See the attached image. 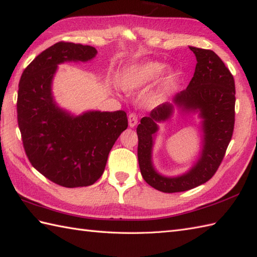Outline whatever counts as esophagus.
<instances>
[{
  "mask_svg": "<svg viewBox=\"0 0 257 257\" xmlns=\"http://www.w3.org/2000/svg\"><path fill=\"white\" fill-rule=\"evenodd\" d=\"M128 122L130 127H135L138 123V116H137L135 112H131L128 116Z\"/></svg>",
  "mask_w": 257,
  "mask_h": 257,
  "instance_id": "1",
  "label": "esophagus"
}]
</instances>
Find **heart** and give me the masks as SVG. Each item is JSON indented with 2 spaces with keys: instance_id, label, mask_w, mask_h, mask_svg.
<instances>
[{
  "instance_id": "b5f03b06",
  "label": "heart",
  "mask_w": 257,
  "mask_h": 257,
  "mask_svg": "<svg viewBox=\"0 0 257 257\" xmlns=\"http://www.w3.org/2000/svg\"><path fill=\"white\" fill-rule=\"evenodd\" d=\"M163 68L164 65L162 63L152 61L131 65L122 71L119 82L123 89L134 91L153 82L162 72Z\"/></svg>"
}]
</instances>
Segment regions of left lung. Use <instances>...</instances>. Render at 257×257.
I'll return each mask as SVG.
<instances>
[{
	"mask_svg": "<svg viewBox=\"0 0 257 257\" xmlns=\"http://www.w3.org/2000/svg\"><path fill=\"white\" fill-rule=\"evenodd\" d=\"M197 59L193 79L186 89L174 97V103L186 110H199L204 119V147L198 162L187 174L164 177L154 171L151 163L152 136L158 121L168 119L174 106L164 103L150 116L141 118L138 135V161L141 175L150 186L163 193H180L208 182L219 169L225 156L234 129L235 85L233 75L223 61L209 49L189 47Z\"/></svg>",
	"mask_w": 257,
	"mask_h": 257,
	"instance_id": "obj_1",
	"label": "left lung"
}]
</instances>
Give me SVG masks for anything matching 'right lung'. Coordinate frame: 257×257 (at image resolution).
<instances>
[{
  "label": "right lung",
  "instance_id": "obj_1",
  "mask_svg": "<svg viewBox=\"0 0 257 257\" xmlns=\"http://www.w3.org/2000/svg\"><path fill=\"white\" fill-rule=\"evenodd\" d=\"M96 53L91 46L59 41L36 57L20 80L16 106L24 150L36 170L63 187L96 182L112 146L128 127L123 110L88 111L73 117L52 99L57 64L87 61Z\"/></svg>",
  "mask_w": 257,
  "mask_h": 257
}]
</instances>
